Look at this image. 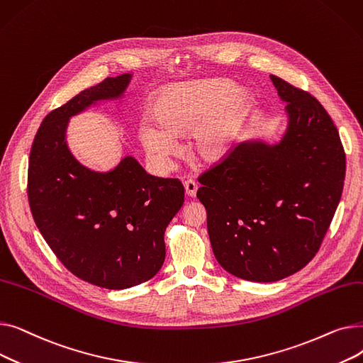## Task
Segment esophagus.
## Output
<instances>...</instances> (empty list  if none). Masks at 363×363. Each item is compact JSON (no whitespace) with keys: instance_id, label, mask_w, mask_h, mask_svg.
<instances>
[{"instance_id":"34e87169","label":"esophagus","mask_w":363,"mask_h":363,"mask_svg":"<svg viewBox=\"0 0 363 363\" xmlns=\"http://www.w3.org/2000/svg\"><path fill=\"white\" fill-rule=\"evenodd\" d=\"M184 188H185V193H186L188 197H196L197 188H199V185H197L196 181H193V179L185 181V182H184Z\"/></svg>"}]
</instances>
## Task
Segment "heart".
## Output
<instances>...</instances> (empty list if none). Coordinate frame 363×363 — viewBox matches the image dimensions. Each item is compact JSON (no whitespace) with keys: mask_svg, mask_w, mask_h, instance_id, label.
Masks as SVG:
<instances>
[{"mask_svg":"<svg viewBox=\"0 0 363 363\" xmlns=\"http://www.w3.org/2000/svg\"><path fill=\"white\" fill-rule=\"evenodd\" d=\"M228 79H200L162 89L152 119L140 123V140L159 163L178 151L175 137L193 130L194 155L204 163L219 162L230 150L252 106V94Z\"/></svg>","mask_w":363,"mask_h":363,"instance_id":"1","label":"heart"}]
</instances>
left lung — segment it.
<instances>
[{"mask_svg": "<svg viewBox=\"0 0 363 363\" xmlns=\"http://www.w3.org/2000/svg\"><path fill=\"white\" fill-rule=\"evenodd\" d=\"M289 126L278 144L247 141L200 175L199 200L216 260L230 274L274 282L318 253L341 199L346 155L327 110L271 74Z\"/></svg>", "mask_w": 363, "mask_h": 363, "instance_id": "left-lung-1", "label": "left lung"}]
</instances>
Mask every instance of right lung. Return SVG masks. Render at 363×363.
<instances>
[{
  "instance_id": "obj_1",
  "label": "right lung",
  "mask_w": 363,
  "mask_h": 363,
  "mask_svg": "<svg viewBox=\"0 0 363 363\" xmlns=\"http://www.w3.org/2000/svg\"><path fill=\"white\" fill-rule=\"evenodd\" d=\"M123 73L50 111L29 156L28 199L44 240L74 277L123 290L155 277L164 262V231L184 204L179 179L148 175L130 156L110 172H94L66 144L69 119L101 100L119 99Z\"/></svg>"
}]
</instances>
